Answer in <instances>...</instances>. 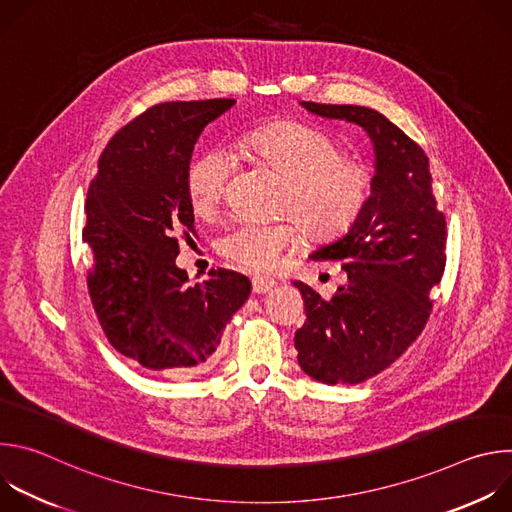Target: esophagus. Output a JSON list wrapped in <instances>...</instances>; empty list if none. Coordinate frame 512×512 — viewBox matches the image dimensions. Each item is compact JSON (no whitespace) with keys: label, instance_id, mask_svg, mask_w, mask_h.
<instances>
[{"label":"esophagus","instance_id":"1","mask_svg":"<svg viewBox=\"0 0 512 512\" xmlns=\"http://www.w3.org/2000/svg\"><path fill=\"white\" fill-rule=\"evenodd\" d=\"M251 283H253V291H255V294H267V291L275 285V281H273L271 277H259V275H255V277L251 279Z\"/></svg>","mask_w":512,"mask_h":512}]
</instances>
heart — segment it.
Returning <instances> with one entry per match:
<instances>
[{
	"instance_id": "1",
	"label": "heart",
	"mask_w": 512,
	"mask_h": 512,
	"mask_svg": "<svg viewBox=\"0 0 512 512\" xmlns=\"http://www.w3.org/2000/svg\"><path fill=\"white\" fill-rule=\"evenodd\" d=\"M233 154L277 174L275 210L283 218L271 225H239L216 241L229 263L251 273L277 271L296 253L306 233L326 239L348 229L371 190V170L360 156L338 150L322 129L300 121H277L235 137ZM235 162L210 148L198 152L186 168L190 210L210 218L223 204Z\"/></svg>"
}]
</instances>
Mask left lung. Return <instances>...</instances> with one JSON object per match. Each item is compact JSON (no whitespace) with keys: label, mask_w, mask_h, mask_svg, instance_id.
I'll return each mask as SVG.
<instances>
[{"label":"left lung","mask_w":512,"mask_h":512,"mask_svg":"<svg viewBox=\"0 0 512 512\" xmlns=\"http://www.w3.org/2000/svg\"><path fill=\"white\" fill-rule=\"evenodd\" d=\"M302 105L360 125L375 145L369 200L346 235L310 255L340 261L348 281L328 300L294 281L306 308L294 338L302 371L328 385H358L391 367L425 328L433 306L429 291L446 269V214L437 208L421 145L383 113L358 105Z\"/></svg>","instance_id":"8db88e82"}]
</instances>
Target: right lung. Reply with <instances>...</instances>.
I'll list each match as a JSON object with an SVG mask.
<instances>
[{
	"mask_svg": "<svg viewBox=\"0 0 512 512\" xmlns=\"http://www.w3.org/2000/svg\"><path fill=\"white\" fill-rule=\"evenodd\" d=\"M233 105L206 99L145 109L111 137L87 192V285L101 328L117 352L162 375L210 367L223 330L251 294V281L237 271L210 269L190 285L176 267L180 239L194 235L184 186L194 143Z\"/></svg>",
	"mask_w": 512,
	"mask_h": 512,
	"instance_id": "1",
	"label": "right lung"
}]
</instances>
